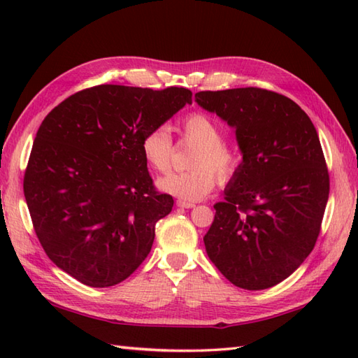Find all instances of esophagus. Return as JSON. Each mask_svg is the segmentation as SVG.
<instances>
[{"label": "esophagus", "instance_id": "34e87169", "mask_svg": "<svg viewBox=\"0 0 358 358\" xmlns=\"http://www.w3.org/2000/svg\"><path fill=\"white\" fill-rule=\"evenodd\" d=\"M177 206H178V208H183V209H192V208H195V204H194V203L183 201V200H178V201H177Z\"/></svg>", "mask_w": 358, "mask_h": 358}]
</instances>
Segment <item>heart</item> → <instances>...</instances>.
<instances>
[{
	"label": "heart",
	"instance_id": "b5f03b06",
	"mask_svg": "<svg viewBox=\"0 0 358 358\" xmlns=\"http://www.w3.org/2000/svg\"><path fill=\"white\" fill-rule=\"evenodd\" d=\"M183 138L195 144L189 166L191 171L167 173L157 181L159 191L183 201H199L209 195L222 180L231 178L240 166V152L223 143V129L206 113L194 112L180 124ZM141 155L150 169L166 172L171 167L172 138L166 126L150 129L141 138Z\"/></svg>",
	"mask_w": 358,
	"mask_h": 358
}]
</instances>
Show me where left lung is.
<instances>
[{"label": "left lung", "instance_id": "obj_1", "mask_svg": "<svg viewBox=\"0 0 358 358\" xmlns=\"http://www.w3.org/2000/svg\"><path fill=\"white\" fill-rule=\"evenodd\" d=\"M195 101L234 129L243 157L214 206L206 252L235 286H275L299 269L320 234L329 173L318 134L299 104L271 90H209Z\"/></svg>", "mask_w": 358, "mask_h": 358}]
</instances>
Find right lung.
<instances>
[{"mask_svg": "<svg viewBox=\"0 0 358 358\" xmlns=\"http://www.w3.org/2000/svg\"><path fill=\"white\" fill-rule=\"evenodd\" d=\"M186 104L185 87L101 85L66 98L38 129L27 208L45 254L83 285H118L150 252L173 200L152 185L141 138Z\"/></svg>", "mask_w": 358, "mask_h": 358, "instance_id": "right-lung-1", "label": "right lung"}]
</instances>
